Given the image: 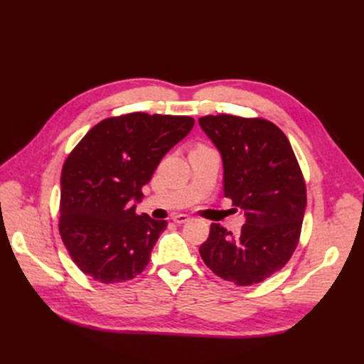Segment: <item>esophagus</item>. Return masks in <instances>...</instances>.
Here are the masks:
<instances>
[{
	"instance_id": "1",
	"label": "esophagus",
	"mask_w": 364,
	"mask_h": 364,
	"mask_svg": "<svg viewBox=\"0 0 364 364\" xmlns=\"http://www.w3.org/2000/svg\"><path fill=\"white\" fill-rule=\"evenodd\" d=\"M188 220H190V217L186 215V214H176V215L173 217V222L178 223V225H182V223H185V222H188Z\"/></svg>"
}]
</instances>
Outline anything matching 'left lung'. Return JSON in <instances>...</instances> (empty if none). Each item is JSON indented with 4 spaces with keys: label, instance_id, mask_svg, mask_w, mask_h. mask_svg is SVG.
<instances>
[{
    "label": "left lung",
    "instance_id": "obj_1",
    "mask_svg": "<svg viewBox=\"0 0 364 364\" xmlns=\"http://www.w3.org/2000/svg\"><path fill=\"white\" fill-rule=\"evenodd\" d=\"M199 124L222 153L225 197L246 215L237 235L213 223L200 257L225 281L259 284L289 262L299 243L306 206L299 162L269 119L220 114L199 118Z\"/></svg>",
    "mask_w": 364,
    "mask_h": 364
}]
</instances>
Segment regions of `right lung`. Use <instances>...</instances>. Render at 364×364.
<instances>
[{"label": "right lung", "mask_w": 364, "mask_h": 364, "mask_svg": "<svg viewBox=\"0 0 364 364\" xmlns=\"http://www.w3.org/2000/svg\"><path fill=\"white\" fill-rule=\"evenodd\" d=\"M194 118L132 112L95 124L65 159L59 232L71 259L103 284L147 267L167 220L135 213L161 159L190 134Z\"/></svg>", "instance_id": "1"}]
</instances>
